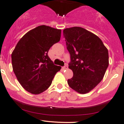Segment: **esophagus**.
<instances>
[{"label": "esophagus", "mask_w": 124, "mask_h": 124, "mask_svg": "<svg viewBox=\"0 0 124 124\" xmlns=\"http://www.w3.org/2000/svg\"><path fill=\"white\" fill-rule=\"evenodd\" d=\"M62 69H63V70H67V69H68V66H67V65H65L64 67H62Z\"/></svg>", "instance_id": "1"}]
</instances>
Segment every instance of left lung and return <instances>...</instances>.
I'll return each instance as SVG.
<instances>
[{"instance_id": "obj_1", "label": "left lung", "mask_w": 124, "mask_h": 124, "mask_svg": "<svg viewBox=\"0 0 124 124\" xmlns=\"http://www.w3.org/2000/svg\"><path fill=\"white\" fill-rule=\"evenodd\" d=\"M67 50L70 54L68 68L73 76L68 85L80 94H86L101 82L108 67V51L101 39L79 27L63 30Z\"/></svg>"}]
</instances>
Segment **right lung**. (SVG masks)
I'll return each instance as SVG.
<instances>
[{
	"mask_svg": "<svg viewBox=\"0 0 124 124\" xmlns=\"http://www.w3.org/2000/svg\"><path fill=\"white\" fill-rule=\"evenodd\" d=\"M61 30L40 25L26 33L11 54L13 70L22 87L34 94L47 90L60 66L48 56L50 48L59 42Z\"/></svg>",
	"mask_w": 124,
	"mask_h": 124,
	"instance_id": "add662e5",
	"label": "right lung"
}]
</instances>
